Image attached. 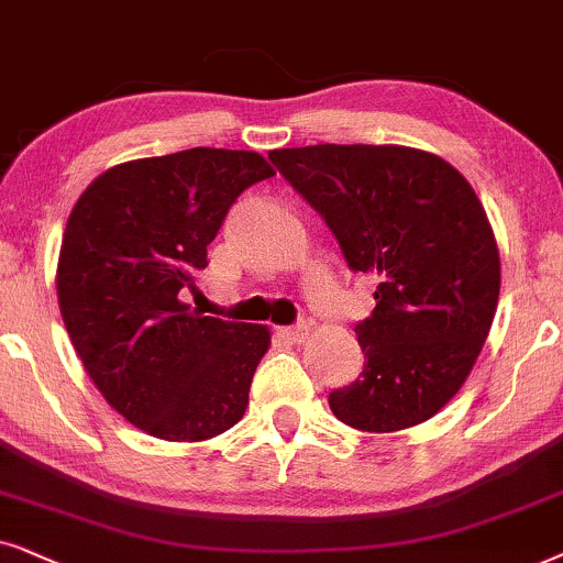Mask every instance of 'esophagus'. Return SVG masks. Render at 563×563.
Returning a JSON list of instances; mask_svg holds the SVG:
<instances>
[{
	"instance_id": "1",
	"label": "esophagus",
	"mask_w": 563,
	"mask_h": 563,
	"mask_svg": "<svg viewBox=\"0 0 563 563\" xmlns=\"http://www.w3.org/2000/svg\"><path fill=\"white\" fill-rule=\"evenodd\" d=\"M277 334H280L283 340H288V342H303L306 336L311 334V324L301 321V324H296V327H280V329H277Z\"/></svg>"
}]
</instances>
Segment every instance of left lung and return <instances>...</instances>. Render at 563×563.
Returning <instances> with one entry per match:
<instances>
[{"label":"left lung","mask_w":563,"mask_h":563,"mask_svg":"<svg viewBox=\"0 0 563 563\" xmlns=\"http://www.w3.org/2000/svg\"><path fill=\"white\" fill-rule=\"evenodd\" d=\"M280 175L324 216L347 265L378 280L355 327L365 368L329 394L363 432L438 415L466 384L499 301V250L474 187L443 156L384 144L275 148Z\"/></svg>","instance_id":"1"}]
</instances>
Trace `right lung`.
<instances>
[{
	"instance_id": "add662e5",
	"label": "right lung",
	"mask_w": 563,
	"mask_h": 563,
	"mask_svg": "<svg viewBox=\"0 0 563 563\" xmlns=\"http://www.w3.org/2000/svg\"><path fill=\"white\" fill-rule=\"evenodd\" d=\"M273 175L257 152L198 146L115 164L71 208L58 309L97 391L146 434L198 443L244 417L269 329L203 317L179 290L231 203Z\"/></svg>"
}]
</instances>
